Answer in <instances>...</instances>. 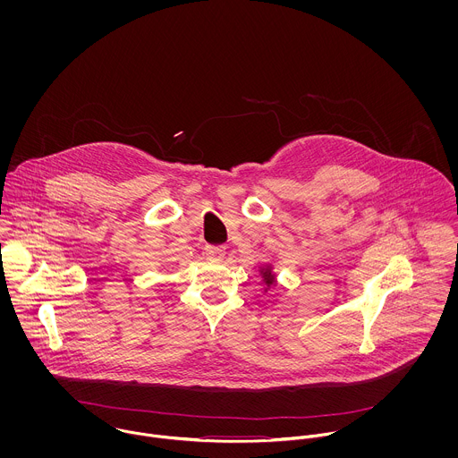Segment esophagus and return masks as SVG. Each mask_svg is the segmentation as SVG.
<instances>
[{"mask_svg":"<svg viewBox=\"0 0 458 458\" xmlns=\"http://www.w3.org/2000/svg\"><path fill=\"white\" fill-rule=\"evenodd\" d=\"M204 254L209 261H220L225 256V247L224 245H208L204 249Z\"/></svg>","mask_w":458,"mask_h":458,"instance_id":"1","label":"esophagus"}]
</instances>
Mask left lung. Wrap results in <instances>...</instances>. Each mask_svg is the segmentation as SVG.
Returning a JSON list of instances; mask_svg holds the SVG:
<instances>
[{
	"mask_svg": "<svg viewBox=\"0 0 458 458\" xmlns=\"http://www.w3.org/2000/svg\"><path fill=\"white\" fill-rule=\"evenodd\" d=\"M262 276H264V280H266V284H267V285H271V284H273V275H271V269H269V267L262 269Z\"/></svg>",
	"mask_w": 458,
	"mask_h": 458,
	"instance_id": "obj_1",
	"label": "left lung"
}]
</instances>
